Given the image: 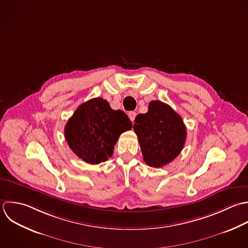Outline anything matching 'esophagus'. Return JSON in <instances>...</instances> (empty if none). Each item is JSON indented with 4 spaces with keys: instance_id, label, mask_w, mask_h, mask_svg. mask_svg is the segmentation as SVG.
Wrapping results in <instances>:
<instances>
[{
    "instance_id": "esophagus-1",
    "label": "esophagus",
    "mask_w": 248,
    "mask_h": 248,
    "mask_svg": "<svg viewBox=\"0 0 248 248\" xmlns=\"http://www.w3.org/2000/svg\"><path fill=\"white\" fill-rule=\"evenodd\" d=\"M136 112H133V111H131V112H129L128 113V117H129V119H130V121L133 123L134 122V120H135V117H136Z\"/></svg>"
}]
</instances>
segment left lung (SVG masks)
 Listing matches in <instances>:
<instances>
[{
  "label": "left lung",
  "mask_w": 248,
  "mask_h": 248,
  "mask_svg": "<svg viewBox=\"0 0 248 248\" xmlns=\"http://www.w3.org/2000/svg\"><path fill=\"white\" fill-rule=\"evenodd\" d=\"M134 122L133 129L146 164L160 168L180 155L186 143V127L171 106L153 100L148 112L137 115Z\"/></svg>",
  "instance_id": "1"
}]
</instances>
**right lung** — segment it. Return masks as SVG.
Listing matches in <instances>:
<instances>
[{
	"instance_id": "1",
	"label": "right lung",
	"mask_w": 248,
	"mask_h": 248,
	"mask_svg": "<svg viewBox=\"0 0 248 248\" xmlns=\"http://www.w3.org/2000/svg\"><path fill=\"white\" fill-rule=\"evenodd\" d=\"M132 123L122 110L96 97L81 104L64 126V138L72 152L90 164H99L113 155L120 135Z\"/></svg>"
}]
</instances>
